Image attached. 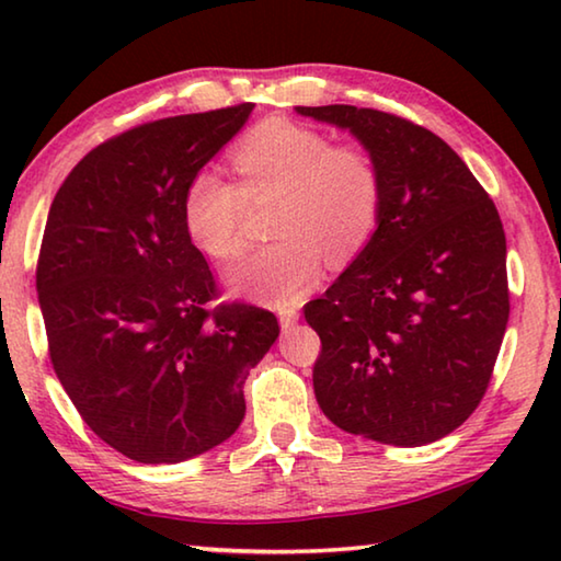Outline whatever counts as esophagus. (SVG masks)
<instances>
[{"mask_svg":"<svg viewBox=\"0 0 561 561\" xmlns=\"http://www.w3.org/2000/svg\"><path fill=\"white\" fill-rule=\"evenodd\" d=\"M297 319H299L297 307H282L279 309V324H282V329H291L294 324H297Z\"/></svg>","mask_w":561,"mask_h":561,"instance_id":"1","label":"esophagus"}]
</instances>
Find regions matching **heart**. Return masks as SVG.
<instances>
[{"instance_id":"b5f03b06","label":"heart","mask_w":561,"mask_h":561,"mask_svg":"<svg viewBox=\"0 0 561 561\" xmlns=\"http://www.w3.org/2000/svg\"><path fill=\"white\" fill-rule=\"evenodd\" d=\"M227 160L237 185L197 170L183 193V225L207 257L234 262L247 250V205L277 197V240L232 274L240 291L277 304L299 299L324 257L331 264L356 260L381 225L386 183L366 148L331 144L314 128L270 118L237 140Z\"/></svg>"}]
</instances>
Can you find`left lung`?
<instances>
[{
	"label": "left lung",
	"mask_w": 561,
	"mask_h": 561,
	"mask_svg": "<svg viewBox=\"0 0 561 561\" xmlns=\"http://www.w3.org/2000/svg\"><path fill=\"white\" fill-rule=\"evenodd\" d=\"M297 111L354 133L386 183L374 240L304 307L321 339L317 401L346 433L403 448L440 440L480 405L507 329L497 207L413 121L344 103Z\"/></svg>",
	"instance_id": "8db88e82"
}]
</instances>
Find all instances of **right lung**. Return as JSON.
Wrapping results in <instances>:
<instances>
[{
	"label": "right lung",
	"instance_id": "right-lung-1",
	"mask_svg": "<svg viewBox=\"0 0 561 561\" xmlns=\"http://www.w3.org/2000/svg\"><path fill=\"white\" fill-rule=\"evenodd\" d=\"M254 103L140 123L83 156L44 227L36 291L56 376L83 423L136 462L230 438L277 317L222 301L183 225L187 180Z\"/></svg>",
	"mask_w": 561,
	"mask_h": 561
}]
</instances>
